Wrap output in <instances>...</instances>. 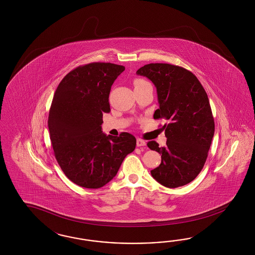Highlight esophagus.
<instances>
[{"label":"esophagus","instance_id":"34e87169","mask_svg":"<svg viewBox=\"0 0 255 255\" xmlns=\"http://www.w3.org/2000/svg\"><path fill=\"white\" fill-rule=\"evenodd\" d=\"M136 146L137 147H144V146H146V142L143 139L137 138V140H136Z\"/></svg>","mask_w":255,"mask_h":255}]
</instances>
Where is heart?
<instances>
[{"instance_id":"obj_1","label":"heart","mask_w":255,"mask_h":255,"mask_svg":"<svg viewBox=\"0 0 255 255\" xmlns=\"http://www.w3.org/2000/svg\"><path fill=\"white\" fill-rule=\"evenodd\" d=\"M147 81H145V80H143V79H140V78H137V79H135L134 81H133V85L134 87H139V86L144 85V84H147Z\"/></svg>"}]
</instances>
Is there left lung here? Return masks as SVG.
Wrapping results in <instances>:
<instances>
[{
	"instance_id": "left-lung-1",
	"label": "left lung",
	"mask_w": 255,
	"mask_h": 255,
	"mask_svg": "<svg viewBox=\"0 0 255 255\" xmlns=\"http://www.w3.org/2000/svg\"><path fill=\"white\" fill-rule=\"evenodd\" d=\"M152 81L159 108L154 120L164 119L166 146L155 141L147 147L162 154L161 164L150 171L167 188L186 185L198 176L208 158L215 124L209 97L192 72L168 63H149L136 71Z\"/></svg>"
}]
</instances>
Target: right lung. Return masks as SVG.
Here are the masks:
<instances>
[{"instance_id":"obj_1","label":"right lung","mask_w":255,"mask_h":255,"mask_svg":"<svg viewBox=\"0 0 255 255\" xmlns=\"http://www.w3.org/2000/svg\"><path fill=\"white\" fill-rule=\"evenodd\" d=\"M125 70L110 62H92L72 70L58 86L48 115V130L57 162L80 187L98 189L114 178L136 145L129 132L102 131L103 113L110 111L111 86Z\"/></svg>"}]
</instances>
